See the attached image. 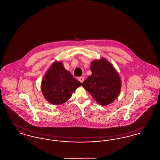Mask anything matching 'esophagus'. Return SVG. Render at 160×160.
<instances>
[{
    "instance_id": "esophagus-1",
    "label": "esophagus",
    "mask_w": 160,
    "mask_h": 160,
    "mask_svg": "<svg viewBox=\"0 0 160 160\" xmlns=\"http://www.w3.org/2000/svg\"><path fill=\"white\" fill-rule=\"evenodd\" d=\"M84 77H79L78 78V80H79V82H80L81 83H83L84 81Z\"/></svg>"
}]
</instances>
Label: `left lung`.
<instances>
[{
    "instance_id": "8db88e82",
    "label": "left lung",
    "mask_w": 160,
    "mask_h": 160,
    "mask_svg": "<svg viewBox=\"0 0 160 160\" xmlns=\"http://www.w3.org/2000/svg\"><path fill=\"white\" fill-rule=\"evenodd\" d=\"M90 68L92 74L83 82V87L100 105L113 102L121 88V80L117 71L104 58L92 61Z\"/></svg>"
}]
</instances>
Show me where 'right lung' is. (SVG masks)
<instances>
[{
	"mask_svg": "<svg viewBox=\"0 0 160 160\" xmlns=\"http://www.w3.org/2000/svg\"><path fill=\"white\" fill-rule=\"evenodd\" d=\"M81 85L62 62H54L42 78L41 91L48 102L59 105L67 102Z\"/></svg>",
	"mask_w": 160,
	"mask_h": 160,
	"instance_id": "obj_1",
	"label": "right lung"
}]
</instances>
